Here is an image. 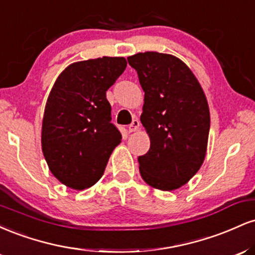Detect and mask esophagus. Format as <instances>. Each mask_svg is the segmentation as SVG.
I'll use <instances>...</instances> for the list:
<instances>
[{
    "label": "esophagus",
    "mask_w": 255,
    "mask_h": 255,
    "mask_svg": "<svg viewBox=\"0 0 255 255\" xmlns=\"http://www.w3.org/2000/svg\"><path fill=\"white\" fill-rule=\"evenodd\" d=\"M139 126H140L139 120H133V122L128 126V131H129V133H131V131H135L137 128H139Z\"/></svg>",
    "instance_id": "obj_1"
}]
</instances>
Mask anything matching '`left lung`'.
Returning a JSON list of instances; mask_svg holds the SVG:
<instances>
[{"instance_id": "8db88e82", "label": "left lung", "mask_w": 255, "mask_h": 255, "mask_svg": "<svg viewBox=\"0 0 255 255\" xmlns=\"http://www.w3.org/2000/svg\"><path fill=\"white\" fill-rule=\"evenodd\" d=\"M145 92L141 124L150 150L139 156L142 180L174 191L197 174L206 154L210 110L200 84L180 58L154 51L127 58Z\"/></svg>"}]
</instances>
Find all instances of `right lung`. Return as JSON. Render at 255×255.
<instances>
[{
	"label": "right lung",
	"instance_id": "1",
	"mask_svg": "<svg viewBox=\"0 0 255 255\" xmlns=\"http://www.w3.org/2000/svg\"><path fill=\"white\" fill-rule=\"evenodd\" d=\"M126 67L125 57L81 61L55 81L44 110L42 150L52 175L69 188L81 191L97 182L121 142L107 91Z\"/></svg>",
	"mask_w": 255,
	"mask_h": 255
}]
</instances>
